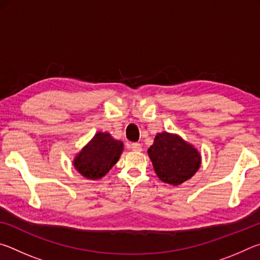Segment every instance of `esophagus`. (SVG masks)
<instances>
[{"label": "esophagus", "mask_w": 260, "mask_h": 260, "mask_svg": "<svg viewBox=\"0 0 260 260\" xmlns=\"http://www.w3.org/2000/svg\"><path fill=\"white\" fill-rule=\"evenodd\" d=\"M129 148L132 149V150H134V151H141V150H142V146H141V144L138 143V142L131 143L129 144Z\"/></svg>", "instance_id": "1"}]
</instances>
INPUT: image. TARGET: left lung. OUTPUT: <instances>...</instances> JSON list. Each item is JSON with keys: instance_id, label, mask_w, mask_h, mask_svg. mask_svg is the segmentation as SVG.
<instances>
[{"instance_id": "obj_1", "label": "left lung", "mask_w": 260, "mask_h": 260, "mask_svg": "<svg viewBox=\"0 0 260 260\" xmlns=\"http://www.w3.org/2000/svg\"><path fill=\"white\" fill-rule=\"evenodd\" d=\"M148 153L158 178L174 186L190 179L201 165V156L195 148L166 132L156 135Z\"/></svg>"}]
</instances>
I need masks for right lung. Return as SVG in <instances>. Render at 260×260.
I'll use <instances>...</instances> for the list:
<instances>
[{
  "mask_svg": "<svg viewBox=\"0 0 260 260\" xmlns=\"http://www.w3.org/2000/svg\"><path fill=\"white\" fill-rule=\"evenodd\" d=\"M122 152V142L109 133H98L74 159V167L83 177L98 180L116 164Z\"/></svg>",
  "mask_w": 260,
  "mask_h": 260,
  "instance_id": "add662e5",
  "label": "right lung"
}]
</instances>
